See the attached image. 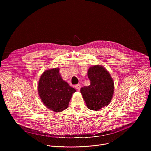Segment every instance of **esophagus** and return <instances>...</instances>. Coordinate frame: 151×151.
<instances>
[{
	"instance_id": "esophagus-1",
	"label": "esophagus",
	"mask_w": 151,
	"mask_h": 151,
	"mask_svg": "<svg viewBox=\"0 0 151 151\" xmlns=\"http://www.w3.org/2000/svg\"><path fill=\"white\" fill-rule=\"evenodd\" d=\"M75 88L76 89H77L78 91L80 90V88H81V84L80 83H78L77 85H75Z\"/></svg>"
}]
</instances>
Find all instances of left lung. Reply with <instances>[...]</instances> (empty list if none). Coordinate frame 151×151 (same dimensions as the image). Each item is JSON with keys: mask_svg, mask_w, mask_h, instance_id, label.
<instances>
[{"mask_svg": "<svg viewBox=\"0 0 151 151\" xmlns=\"http://www.w3.org/2000/svg\"><path fill=\"white\" fill-rule=\"evenodd\" d=\"M90 85L81 88V93L90 110L99 111L107 106L113 96L114 83L109 73L100 66L90 67L88 70Z\"/></svg>", "mask_w": 151, "mask_h": 151, "instance_id": "8db88e82", "label": "left lung"}]
</instances>
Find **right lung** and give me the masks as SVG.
Masks as SVG:
<instances>
[{
	"mask_svg": "<svg viewBox=\"0 0 151 151\" xmlns=\"http://www.w3.org/2000/svg\"><path fill=\"white\" fill-rule=\"evenodd\" d=\"M75 91L74 88L62 79L58 68L44 72L38 83V93L42 102L54 112H60L67 109Z\"/></svg>",
	"mask_w": 151,
	"mask_h": 151,
	"instance_id": "right-lung-1",
	"label": "right lung"
}]
</instances>
